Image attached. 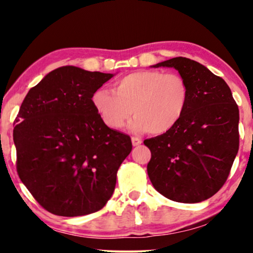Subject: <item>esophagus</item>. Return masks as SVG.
<instances>
[{"label":"esophagus","instance_id":"obj_1","mask_svg":"<svg viewBox=\"0 0 253 253\" xmlns=\"http://www.w3.org/2000/svg\"><path fill=\"white\" fill-rule=\"evenodd\" d=\"M131 141H132L133 146H139V145L143 143L140 138H138V137H132V138H131Z\"/></svg>","mask_w":253,"mask_h":253}]
</instances>
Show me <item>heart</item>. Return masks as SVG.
I'll return each instance as SVG.
<instances>
[{
	"mask_svg": "<svg viewBox=\"0 0 253 253\" xmlns=\"http://www.w3.org/2000/svg\"><path fill=\"white\" fill-rule=\"evenodd\" d=\"M189 95L188 83L181 75L139 70L117 79L113 91L96 89L92 105L112 129H122L133 113L131 130L164 134L182 120Z\"/></svg>",
	"mask_w": 253,
	"mask_h": 253,
	"instance_id": "b5f03b06",
	"label": "heart"
}]
</instances>
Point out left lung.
Here are the masks:
<instances>
[{
	"label": "left lung",
	"mask_w": 253,
	"mask_h": 253,
	"mask_svg": "<svg viewBox=\"0 0 253 253\" xmlns=\"http://www.w3.org/2000/svg\"><path fill=\"white\" fill-rule=\"evenodd\" d=\"M174 68L189 86V102L177 126L144 140L150 148L147 174L166 198L200 203L227 181L240 146V112L227 83L186 57L153 65Z\"/></svg>",
	"instance_id": "1"
}]
</instances>
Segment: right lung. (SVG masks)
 <instances>
[{
  "mask_svg": "<svg viewBox=\"0 0 253 253\" xmlns=\"http://www.w3.org/2000/svg\"><path fill=\"white\" fill-rule=\"evenodd\" d=\"M113 74L65 65L27 93L13 141L17 171L48 212L79 216L101 210L113 196L131 138L105 124L92 94Z\"/></svg>",
  "mask_w": 253,
  "mask_h": 253,
  "instance_id": "obj_1",
  "label": "right lung"
}]
</instances>
